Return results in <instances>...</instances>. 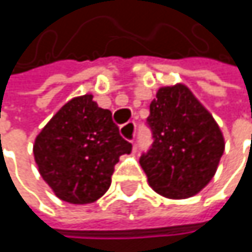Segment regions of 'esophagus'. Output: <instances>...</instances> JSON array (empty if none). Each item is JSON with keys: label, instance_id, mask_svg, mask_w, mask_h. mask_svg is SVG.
Returning <instances> with one entry per match:
<instances>
[{"label": "esophagus", "instance_id": "obj_1", "mask_svg": "<svg viewBox=\"0 0 252 252\" xmlns=\"http://www.w3.org/2000/svg\"><path fill=\"white\" fill-rule=\"evenodd\" d=\"M121 135L126 138L128 141L134 143V140H135V123L129 121V123H126L121 126Z\"/></svg>", "mask_w": 252, "mask_h": 252}]
</instances>
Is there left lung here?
Returning a JSON list of instances; mask_svg holds the SVG:
<instances>
[{"label": "left lung", "mask_w": 252, "mask_h": 252, "mask_svg": "<svg viewBox=\"0 0 252 252\" xmlns=\"http://www.w3.org/2000/svg\"><path fill=\"white\" fill-rule=\"evenodd\" d=\"M147 126L153 143L140 165L150 187L168 198L200 192L225 150L222 131L210 112L184 84L162 87L150 103Z\"/></svg>", "instance_id": "left-lung-1"}]
</instances>
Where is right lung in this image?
<instances>
[{
    "label": "right lung",
    "mask_w": 252,
    "mask_h": 252,
    "mask_svg": "<svg viewBox=\"0 0 252 252\" xmlns=\"http://www.w3.org/2000/svg\"><path fill=\"white\" fill-rule=\"evenodd\" d=\"M109 109L84 94L67 102L34 140L33 155L39 172L55 195L71 204L100 198L121 155L129 153Z\"/></svg>",
    "instance_id": "right-lung-1"
}]
</instances>
